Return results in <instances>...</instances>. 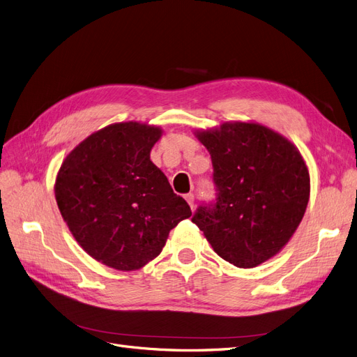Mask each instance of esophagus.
<instances>
[{
    "label": "esophagus",
    "instance_id": "34e87169",
    "mask_svg": "<svg viewBox=\"0 0 357 357\" xmlns=\"http://www.w3.org/2000/svg\"><path fill=\"white\" fill-rule=\"evenodd\" d=\"M185 200H187V203L190 204V207L194 208V194H192V192L185 194Z\"/></svg>",
    "mask_w": 357,
    "mask_h": 357
}]
</instances>
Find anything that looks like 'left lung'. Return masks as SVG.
<instances>
[{
    "label": "left lung",
    "instance_id": "obj_1",
    "mask_svg": "<svg viewBox=\"0 0 357 357\" xmlns=\"http://www.w3.org/2000/svg\"><path fill=\"white\" fill-rule=\"evenodd\" d=\"M197 138L212 157L216 200L191 220L222 259L256 268L281 252L305 216L307 166L294 144L259 123H223Z\"/></svg>",
    "mask_w": 357,
    "mask_h": 357
}]
</instances>
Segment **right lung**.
Instances as JSON below:
<instances>
[{
	"mask_svg": "<svg viewBox=\"0 0 357 357\" xmlns=\"http://www.w3.org/2000/svg\"><path fill=\"white\" fill-rule=\"evenodd\" d=\"M162 129L114 123L64 158L56 179L60 213L85 252L117 271H137L163 250L170 229L191 216L150 160Z\"/></svg>",
	"mask_w": 357,
	"mask_h": 357,
	"instance_id": "add662e5",
	"label": "right lung"
}]
</instances>
